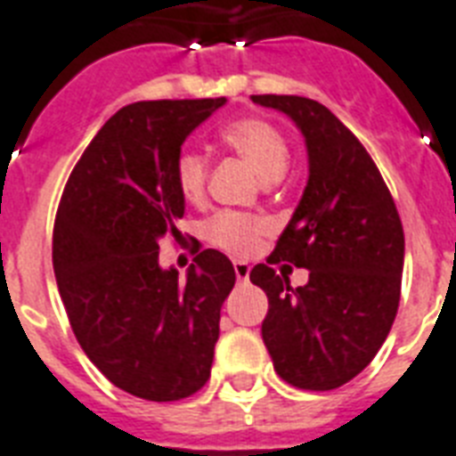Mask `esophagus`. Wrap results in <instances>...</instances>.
<instances>
[{
    "mask_svg": "<svg viewBox=\"0 0 456 456\" xmlns=\"http://www.w3.org/2000/svg\"><path fill=\"white\" fill-rule=\"evenodd\" d=\"M234 274L239 281H246L250 274V265L248 263H243V260H236L234 263Z\"/></svg>",
    "mask_w": 456,
    "mask_h": 456,
    "instance_id": "1",
    "label": "esophagus"
}]
</instances>
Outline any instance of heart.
Instances as JSON below:
<instances>
[{
  "instance_id": "b5f03b06",
  "label": "heart",
  "mask_w": 456,
  "mask_h": 456,
  "mask_svg": "<svg viewBox=\"0 0 456 456\" xmlns=\"http://www.w3.org/2000/svg\"><path fill=\"white\" fill-rule=\"evenodd\" d=\"M222 142L250 165V170L265 182H277L289 170V144L284 134L257 118L234 120L222 130ZM208 163L196 151H184L177 160V186L186 200H199L206 191ZM265 234V222L239 213H220L208 222V241L234 256H248L257 248Z\"/></svg>"
}]
</instances>
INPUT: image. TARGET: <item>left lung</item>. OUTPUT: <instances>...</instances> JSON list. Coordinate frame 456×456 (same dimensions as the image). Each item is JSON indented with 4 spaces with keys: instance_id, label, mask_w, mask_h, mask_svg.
Wrapping results in <instances>:
<instances>
[{
    "instance_id": "obj_1",
    "label": "left lung",
    "mask_w": 456,
    "mask_h": 456,
    "mask_svg": "<svg viewBox=\"0 0 456 456\" xmlns=\"http://www.w3.org/2000/svg\"><path fill=\"white\" fill-rule=\"evenodd\" d=\"M291 120L305 139L307 184L267 265L250 281L267 293L263 340L286 383L333 390L360 374L388 336L400 303L403 222L367 149L319 102L250 96ZM311 272L293 289L272 262ZM286 267V265H284Z\"/></svg>"
}]
</instances>
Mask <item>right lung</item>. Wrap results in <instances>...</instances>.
I'll return each instance as SVG.
<instances>
[{
    "mask_svg": "<svg viewBox=\"0 0 456 456\" xmlns=\"http://www.w3.org/2000/svg\"><path fill=\"white\" fill-rule=\"evenodd\" d=\"M227 103L137 102L96 132L68 177L53 224V274L75 338L130 395L172 403L206 386L220 310L236 274L206 248L186 277L160 267V239L177 236L182 144Z\"/></svg>",
    "mask_w": 456,
    "mask_h": 456,
    "instance_id": "1",
    "label": "right lung"
}]
</instances>
